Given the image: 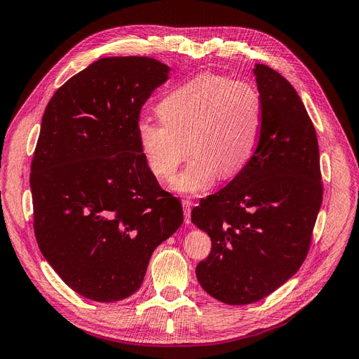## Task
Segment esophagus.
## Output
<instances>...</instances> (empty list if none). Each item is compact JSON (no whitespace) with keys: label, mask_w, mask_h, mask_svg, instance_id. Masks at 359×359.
Returning a JSON list of instances; mask_svg holds the SVG:
<instances>
[{"label":"esophagus","mask_w":359,"mask_h":359,"mask_svg":"<svg viewBox=\"0 0 359 359\" xmlns=\"http://www.w3.org/2000/svg\"><path fill=\"white\" fill-rule=\"evenodd\" d=\"M182 208H184V222L187 224L191 223V202L187 199H182Z\"/></svg>","instance_id":"obj_1"}]
</instances>
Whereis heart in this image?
Segmentation results:
<instances>
[{
  "label": "heart",
  "instance_id": "obj_1",
  "mask_svg": "<svg viewBox=\"0 0 359 359\" xmlns=\"http://www.w3.org/2000/svg\"><path fill=\"white\" fill-rule=\"evenodd\" d=\"M157 114L160 121L142 118L136 126L148 169L157 178L169 180L190 151L191 158L172 187L199 196L219 175L233 178L253 158L264 130L265 104L252 82L202 74L170 91L158 103Z\"/></svg>",
  "mask_w": 359,
  "mask_h": 359
}]
</instances>
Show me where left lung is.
I'll use <instances>...</instances> for the list:
<instances>
[{
  "mask_svg": "<svg viewBox=\"0 0 359 359\" xmlns=\"http://www.w3.org/2000/svg\"><path fill=\"white\" fill-rule=\"evenodd\" d=\"M255 74L265 104L256 153L191 211V222L212 243L196 266L199 283L231 306L262 299L297 273L323 194L316 130L298 93L265 64H257Z\"/></svg>",
  "mask_w": 359,
  "mask_h": 359,
  "instance_id": "8db88e82",
  "label": "left lung"
}]
</instances>
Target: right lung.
I'll return each mask as SVG.
<instances>
[{
  "label": "right lung",
  "mask_w": 359,
  "mask_h": 359,
  "mask_svg": "<svg viewBox=\"0 0 359 359\" xmlns=\"http://www.w3.org/2000/svg\"><path fill=\"white\" fill-rule=\"evenodd\" d=\"M168 73L154 58H102L60 86L43 114L29 175L36 240L64 283L97 302L133 295L156 247L184 220L136 136Z\"/></svg>",
  "instance_id": "add662e5"
}]
</instances>
